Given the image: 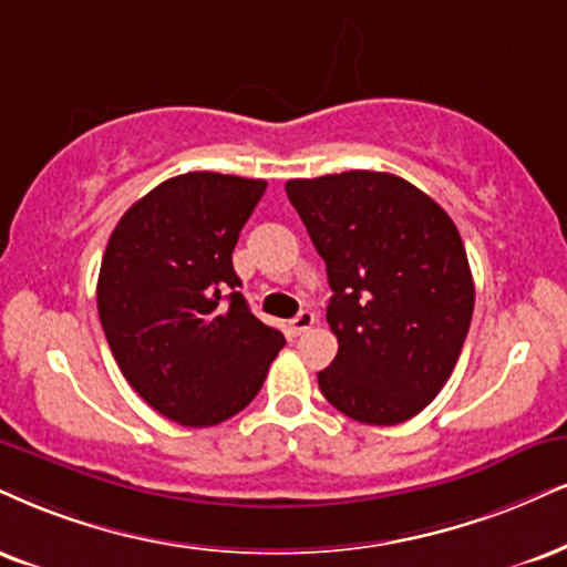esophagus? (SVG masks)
<instances>
[{
	"mask_svg": "<svg viewBox=\"0 0 567 567\" xmlns=\"http://www.w3.org/2000/svg\"><path fill=\"white\" fill-rule=\"evenodd\" d=\"M312 326H316V316H312L310 310H302V312H299V316L289 323L291 333H295V337H302V333L310 331Z\"/></svg>",
	"mask_w": 567,
	"mask_h": 567,
	"instance_id": "1",
	"label": "esophagus"
}]
</instances>
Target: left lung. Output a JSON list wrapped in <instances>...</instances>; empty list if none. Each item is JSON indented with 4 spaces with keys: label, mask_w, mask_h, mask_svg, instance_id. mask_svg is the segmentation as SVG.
Here are the masks:
<instances>
[{
    "label": "left lung",
    "mask_w": 567,
    "mask_h": 567,
    "mask_svg": "<svg viewBox=\"0 0 567 567\" xmlns=\"http://www.w3.org/2000/svg\"><path fill=\"white\" fill-rule=\"evenodd\" d=\"M286 194L333 291L339 352L320 391L360 423L410 421L442 391L471 328L476 289L457 226L391 173L295 178Z\"/></svg>",
    "instance_id": "8db88e82"
}]
</instances>
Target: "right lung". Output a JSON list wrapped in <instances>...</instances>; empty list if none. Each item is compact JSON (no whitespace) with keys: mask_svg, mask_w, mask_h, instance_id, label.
Wrapping results in <instances>:
<instances>
[{"mask_svg":"<svg viewBox=\"0 0 567 567\" xmlns=\"http://www.w3.org/2000/svg\"><path fill=\"white\" fill-rule=\"evenodd\" d=\"M265 181L184 173L117 220L96 307L117 368L159 415L207 429L247 408L286 344L251 316L234 270Z\"/></svg>","mask_w":567,"mask_h":567,"instance_id":"right-lung-1","label":"right lung"}]
</instances>
